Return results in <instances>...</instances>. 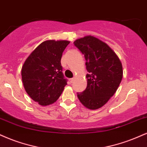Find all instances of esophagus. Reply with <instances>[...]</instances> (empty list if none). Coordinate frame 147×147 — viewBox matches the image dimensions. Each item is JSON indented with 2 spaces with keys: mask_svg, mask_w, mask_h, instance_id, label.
Segmentation results:
<instances>
[{
  "mask_svg": "<svg viewBox=\"0 0 147 147\" xmlns=\"http://www.w3.org/2000/svg\"><path fill=\"white\" fill-rule=\"evenodd\" d=\"M73 81H74V79H73V78H71V79H69V81H70V84H72V83L73 82Z\"/></svg>",
  "mask_w": 147,
  "mask_h": 147,
  "instance_id": "1",
  "label": "esophagus"
}]
</instances>
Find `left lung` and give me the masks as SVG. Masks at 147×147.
I'll return each mask as SVG.
<instances>
[{"instance_id": "1", "label": "left lung", "mask_w": 147, "mask_h": 147, "mask_svg": "<svg viewBox=\"0 0 147 147\" xmlns=\"http://www.w3.org/2000/svg\"><path fill=\"white\" fill-rule=\"evenodd\" d=\"M74 45L84 55L88 74L87 88L77 97L90 109L101 107L117 90L123 78L119 58L105 42L88 35L78 39Z\"/></svg>"}]
</instances>
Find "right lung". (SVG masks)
<instances>
[{"label":"right lung","instance_id":"right-lung-1","mask_svg":"<svg viewBox=\"0 0 147 147\" xmlns=\"http://www.w3.org/2000/svg\"><path fill=\"white\" fill-rule=\"evenodd\" d=\"M70 43L66 40H47L28 57L22 68V79L26 93L40 105L53 103L67 85L61 58Z\"/></svg>","mask_w":147,"mask_h":147}]
</instances>
